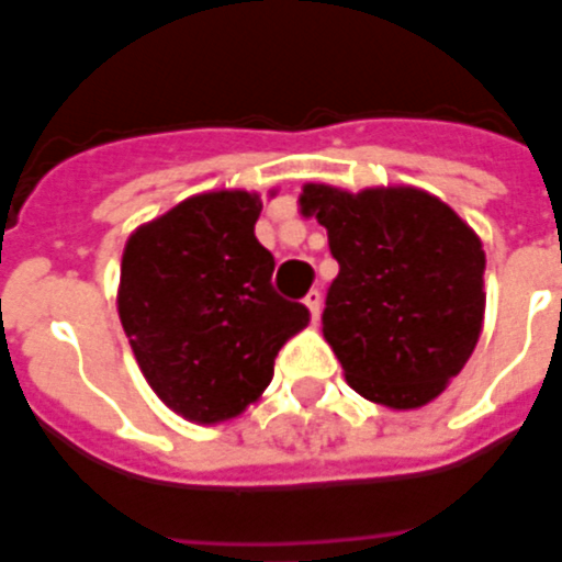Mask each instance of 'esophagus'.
<instances>
[{"label": "esophagus", "instance_id": "obj_1", "mask_svg": "<svg viewBox=\"0 0 562 562\" xmlns=\"http://www.w3.org/2000/svg\"><path fill=\"white\" fill-rule=\"evenodd\" d=\"M304 304L310 306V313H313V318H318V313H322V292L318 289H310L304 297Z\"/></svg>", "mask_w": 562, "mask_h": 562}]
</instances>
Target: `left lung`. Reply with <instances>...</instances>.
<instances>
[{
  "label": "left lung",
  "mask_w": 562,
  "mask_h": 562,
  "mask_svg": "<svg viewBox=\"0 0 562 562\" xmlns=\"http://www.w3.org/2000/svg\"><path fill=\"white\" fill-rule=\"evenodd\" d=\"M340 273L322 330L361 397L415 409L442 394L482 334L484 249L467 222L418 189L304 186Z\"/></svg>",
  "instance_id": "obj_1"
}]
</instances>
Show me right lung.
I'll list each match as a JSON object with an SVG mask.
<instances>
[{"instance_id": "1", "label": "right lung", "mask_w": 562, "mask_h": 562, "mask_svg": "<svg viewBox=\"0 0 562 562\" xmlns=\"http://www.w3.org/2000/svg\"><path fill=\"white\" fill-rule=\"evenodd\" d=\"M261 198H186L128 237L120 322L140 373L189 422L240 415L273 379L282 342L310 310L273 289V256L258 244Z\"/></svg>"}]
</instances>
